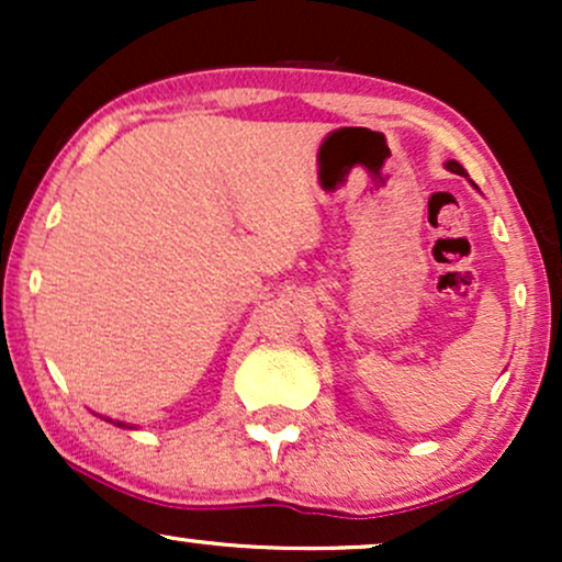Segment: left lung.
<instances>
[{
	"label": "left lung",
	"mask_w": 562,
	"mask_h": 562,
	"mask_svg": "<svg viewBox=\"0 0 562 562\" xmlns=\"http://www.w3.org/2000/svg\"><path fill=\"white\" fill-rule=\"evenodd\" d=\"M443 166H447V169H449L451 173H460V177H468V171L462 169V166L457 164V160H447V164H443Z\"/></svg>",
	"instance_id": "left-lung-1"
}]
</instances>
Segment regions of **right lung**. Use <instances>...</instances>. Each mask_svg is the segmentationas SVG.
Instances as JSON below:
<instances>
[{"instance_id": "obj_1", "label": "right lung", "mask_w": 562, "mask_h": 562, "mask_svg": "<svg viewBox=\"0 0 562 562\" xmlns=\"http://www.w3.org/2000/svg\"><path fill=\"white\" fill-rule=\"evenodd\" d=\"M108 423H113V420H108ZM113 425H119V428H132V425H126V423H113Z\"/></svg>"}]
</instances>
